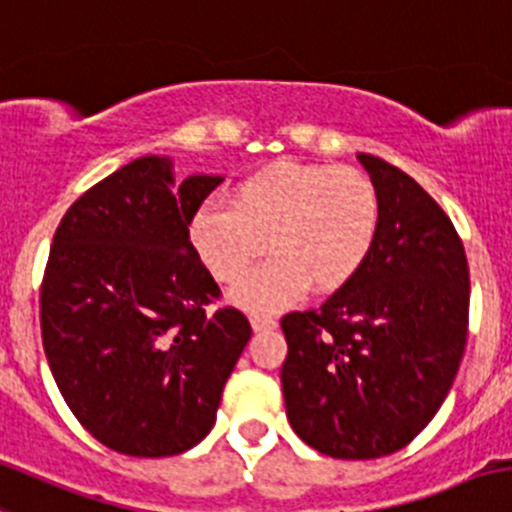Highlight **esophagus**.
I'll return each instance as SVG.
<instances>
[{"label":"esophagus","mask_w":512,"mask_h":512,"mask_svg":"<svg viewBox=\"0 0 512 512\" xmlns=\"http://www.w3.org/2000/svg\"><path fill=\"white\" fill-rule=\"evenodd\" d=\"M250 322H252V327H255L257 332L272 330V327H277V320L272 315H267V312H252Z\"/></svg>","instance_id":"obj_1"}]
</instances>
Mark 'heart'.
<instances>
[{"label": "heart", "mask_w": 512, "mask_h": 512, "mask_svg": "<svg viewBox=\"0 0 512 512\" xmlns=\"http://www.w3.org/2000/svg\"><path fill=\"white\" fill-rule=\"evenodd\" d=\"M380 197L352 167L280 160L242 177L230 205H207L190 225V240L220 282H237L257 257H272L235 290L247 307H277L310 285H345L375 245Z\"/></svg>", "instance_id": "obj_1"}]
</instances>
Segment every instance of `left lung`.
I'll use <instances>...</instances> for the list:
<instances>
[{"label": "left lung", "mask_w": 512, "mask_h": 512, "mask_svg": "<svg viewBox=\"0 0 512 512\" xmlns=\"http://www.w3.org/2000/svg\"><path fill=\"white\" fill-rule=\"evenodd\" d=\"M357 160L380 197L372 252L317 310L280 320L287 420L337 460L413 443L448 398L468 342V257L450 217L395 165Z\"/></svg>", "instance_id": "8db88e82"}]
</instances>
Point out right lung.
Masks as SVG:
<instances>
[{"mask_svg":"<svg viewBox=\"0 0 512 512\" xmlns=\"http://www.w3.org/2000/svg\"><path fill=\"white\" fill-rule=\"evenodd\" d=\"M220 182L172 190L170 160L140 157L89 187L54 232L39 290L44 355L74 418L122 455L195 448L252 335L190 242Z\"/></svg>","mask_w":512,"mask_h":512,"instance_id":"right-lung-1","label":"right lung"}]
</instances>
